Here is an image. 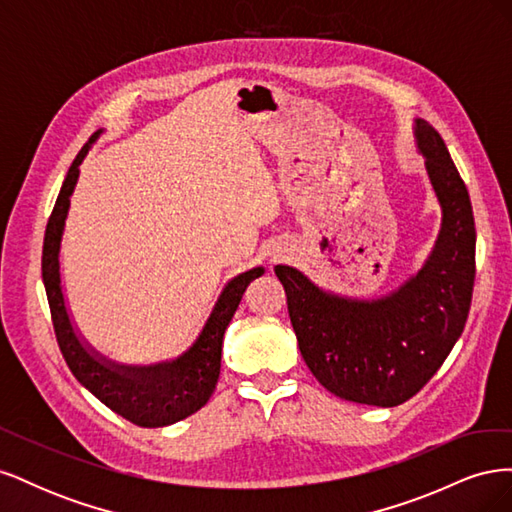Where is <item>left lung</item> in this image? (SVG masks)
Returning a JSON list of instances; mask_svg holds the SVG:
<instances>
[{
	"label": "left lung",
	"mask_w": 512,
	"mask_h": 512,
	"mask_svg": "<svg viewBox=\"0 0 512 512\" xmlns=\"http://www.w3.org/2000/svg\"><path fill=\"white\" fill-rule=\"evenodd\" d=\"M442 226L423 269L389 297L359 301L314 286L286 265L288 314L301 356L316 380L354 404L393 408L436 374L466 327L476 275V228L466 183L442 136L425 119L414 126Z\"/></svg>",
	"instance_id": "8db88e82"
}]
</instances>
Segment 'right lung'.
<instances>
[{"label":"right lung","mask_w":512,"mask_h":512,"mask_svg":"<svg viewBox=\"0 0 512 512\" xmlns=\"http://www.w3.org/2000/svg\"><path fill=\"white\" fill-rule=\"evenodd\" d=\"M96 136L98 134L91 136L79 156L74 158L44 232L42 282L51 307L53 329L59 350L74 378L94 393L104 406L138 427H166L203 408L213 395L220 378L224 331L237 312L247 284L265 273V269L256 267L245 271L226 284L203 333L198 335L192 348L175 361L149 367H128L106 361L87 350L72 327L64 292H61L59 247L70 209V196L79 181V166Z\"/></svg>","instance_id":"right-lung-1"}]
</instances>
